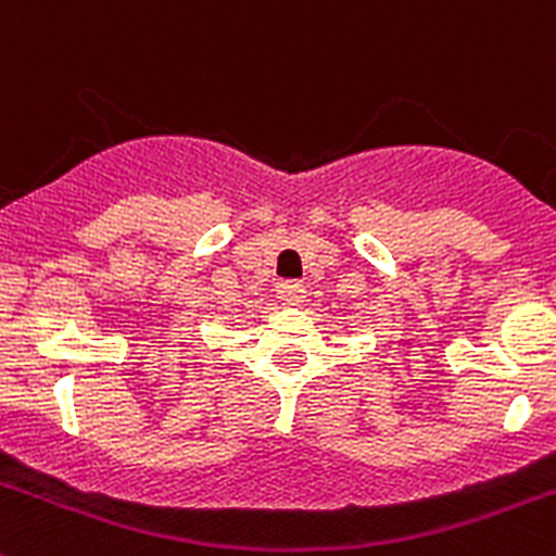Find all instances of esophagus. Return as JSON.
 I'll use <instances>...</instances> for the list:
<instances>
[{"instance_id": "esophagus-1", "label": "esophagus", "mask_w": 556, "mask_h": 556, "mask_svg": "<svg viewBox=\"0 0 556 556\" xmlns=\"http://www.w3.org/2000/svg\"><path fill=\"white\" fill-rule=\"evenodd\" d=\"M277 299H279V304H282V306H301V304H304V299H306L304 285H299V282H279Z\"/></svg>"}]
</instances>
